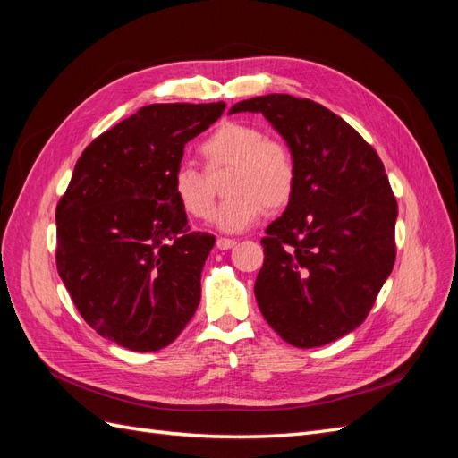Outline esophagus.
Segmentation results:
<instances>
[{"label":"esophagus","instance_id":"esophagus-1","mask_svg":"<svg viewBox=\"0 0 458 458\" xmlns=\"http://www.w3.org/2000/svg\"><path fill=\"white\" fill-rule=\"evenodd\" d=\"M234 244H237V241H234V239H225V237H219L217 242H216V246L219 248V250H229V248H233Z\"/></svg>","mask_w":458,"mask_h":458}]
</instances>
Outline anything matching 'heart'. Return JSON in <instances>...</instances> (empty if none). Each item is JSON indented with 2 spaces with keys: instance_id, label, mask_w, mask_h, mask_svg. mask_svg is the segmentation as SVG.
Instances as JSON below:
<instances>
[{
  "instance_id": "1",
  "label": "heart",
  "mask_w": 458,
  "mask_h": 458,
  "mask_svg": "<svg viewBox=\"0 0 458 458\" xmlns=\"http://www.w3.org/2000/svg\"><path fill=\"white\" fill-rule=\"evenodd\" d=\"M206 172L216 175L227 170L221 202L214 224L227 233L250 227L263 214L284 208L294 195L298 165L290 147L279 140H267L252 123L225 122L199 147ZM174 197L183 210L199 219L212 216L216 189L212 179L195 165H177L172 177Z\"/></svg>"
}]
</instances>
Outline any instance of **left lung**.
<instances>
[{
  "label": "left lung",
  "instance_id": "8db88e82",
  "mask_svg": "<svg viewBox=\"0 0 458 458\" xmlns=\"http://www.w3.org/2000/svg\"><path fill=\"white\" fill-rule=\"evenodd\" d=\"M261 113L298 165L286 210L261 239L254 294L284 342L318 348L361 325L395 263L397 202L380 157L311 99L271 93L233 105Z\"/></svg>",
  "mask_w": 458,
  "mask_h": 458
}]
</instances>
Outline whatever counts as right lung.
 <instances>
[{"label": "right lung", "instance_id": "1", "mask_svg": "<svg viewBox=\"0 0 458 458\" xmlns=\"http://www.w3.org/2000/svg\"><path fill=\"white\" fill-rule=\"evenodd\" d=\"M225 103L147 105L86 147L57 204V269L84 321L131 352L170 345L216 237L189 231L172 177Z\"/></svg>", "mask_w": 458, "mask_h": 458}]
</instances>
